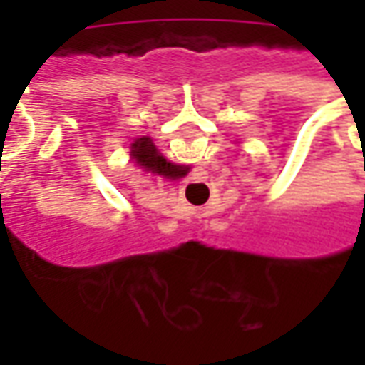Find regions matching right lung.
I'll return each mask as SVG.
<instances>
[{"label": "right lung", "mask_w": 365, "mask_h": 365, "mask_svg": "<svg viewBox=\"0 0 365 365\" xmlns=\"http://www.w3.org/2000/svg\"><path fill=\"white\" fill-rule=\"evenodd\" d=\"M130 148H133L130 154H133V158L136 160V164L143 166L144 170H148V172L164 175V178H172V180L187 174V168L185 166H175L172 162H168L164 156H160L158 150H156V146L152 144V140L148 136L136 138Z\"/></svg>", "instance_id": "obj_1"}]
</instances>
